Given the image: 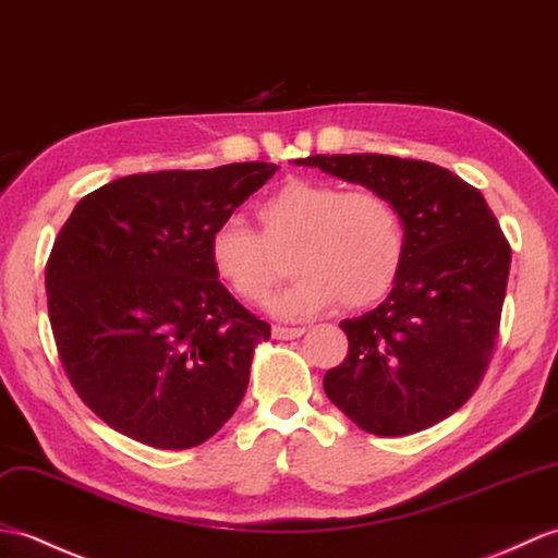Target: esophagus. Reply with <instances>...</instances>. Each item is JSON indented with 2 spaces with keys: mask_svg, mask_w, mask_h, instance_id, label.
<instances>
[{
  "mask_svg": "<svg viewBox=\"0 0 558 558\" xmlns=\"http://www.w3.org/2000/svg\"><path fill=\"white\" fill-rule=\"evenodd\" d=\"M306 328H284V326H276L274 328V338L276 340H296L302 338Z\"/></svg>",
  "mask_w": 558,
  "mask_h": 558,
  "instance_id": "obj_1",
  "label": "esophagus"
}]
</instances>
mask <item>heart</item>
I'll return each mask as SVG.
<instances>
[{
	"mask_svg": "<svg viewBox=\"0 0 558 558\" xmlns=\"http://www.w3.org/2000/svg\"><path fill=\"white\" fill-rule=\"evenodd\" d=\"M258 228L228 216L211 230L209 264L238 300L262 304L282 276L288 254L296 278L270 308L296 318L340 302L368 308L392 292L407 256V228L397 206L375 190H347L292 178L256 209Z\"/></svg>",
	"mask_w": 558,
	"mask_h": 558,
	"instance_id": "heart-1",
	"label": "heart"
}]
</instances>
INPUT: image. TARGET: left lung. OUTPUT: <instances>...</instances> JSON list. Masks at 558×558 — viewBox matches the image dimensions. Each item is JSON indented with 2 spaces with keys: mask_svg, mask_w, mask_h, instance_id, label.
I'll list each match as a JSON object with an SVG mask.
<instances>
[{
  "mask_svg": "<svg viewBox=\"0 0 558 558\" xmlns=\"http://www.w3.org/2000/svg\"><path fill=\"white\" fill-rule=\"evenodd\" d=\"M385 194L404 220L407 256L390 296L342 320L347 359L323 390L361 430L399 437L459 411L495 354L511 244L481 190L442 166L387 154L296 159Z\"/></svg>",
  "mask_w": 558,
  "mask_h": 558,
  "instance_id": "8db88e82",
  "label": "left lung"
}]
</instances>
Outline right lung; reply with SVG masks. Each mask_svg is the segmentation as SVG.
Instances as JSON below:
<instances>
[{
  "label": "right lung",
  "instance_id": "right-lung-1",
  "mask_svg": "<svg viewBox=\"0 0 558 558\" xmlns=\"http://www.w3.org/2000/svg\"><path fill=\"white\" fill-rule=\"evenodd\" d=\"M278 171L244 161L113 180L77 202L47 258L63 371L113 430L157 449L214 437L270 326L209 264L211 230Z\"/></svg>",
  "mask_w": 558,
  "mask_h": 558
}]
</instances>
